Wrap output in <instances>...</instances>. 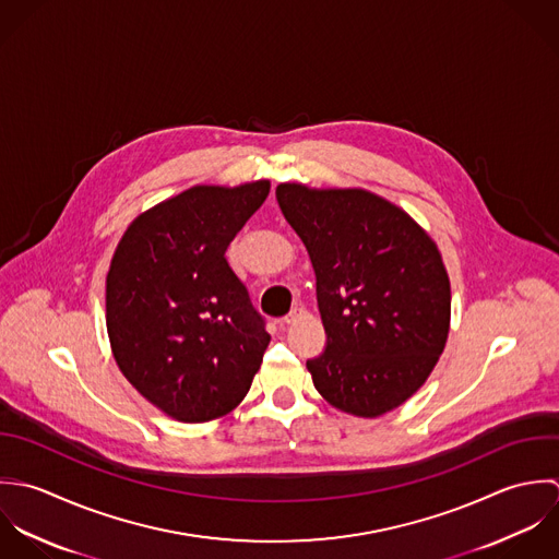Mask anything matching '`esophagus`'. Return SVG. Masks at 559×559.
Here are the masks:
<instances>
[{"label":"esophagus","mask_w":559,"mask_h":559,"mask_svg":"<svg viewBox=\"0 0 559 559\" xmlns=\"http://www.w3.org/2000/svg\"><path fill=\"white\" fill-rule=\"evenodd\" d=\"M302 313H305V311H302V307H298V305H296V307L289 311V316H285V320H283V322H285V324H296V322L302 318Z\"/></svg>","instance_id":"1"}]
</instances>
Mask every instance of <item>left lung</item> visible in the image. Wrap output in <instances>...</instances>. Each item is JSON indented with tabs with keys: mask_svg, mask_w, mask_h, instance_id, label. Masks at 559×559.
<instances>
[{
	"mask_svg": "<svg viewBox=\"0 0 559 559\" xmlns=\"http://www.w3.org/2000/svg\"><path fill=\"white\" fill-rule=\"evenodd\" d=\"M276 201L316 272L326 349L307 369L318 393L362 419L395 411L445 349L451 287L437 241L362 188L278 183Z\"/></svg>",
	"mask_w": 559,
	"mask_h": 559,
	"instance_id": "left-lung-1",
	"label": "left lung"
}]
</instances>
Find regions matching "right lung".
<instances>
[{"mask_svg": "<svg viewBox=\"0 0 559 559\" xmlns=\"http://www.w3.org/2000/svg\"><path fill=\"white\" fill-rule=\"evenodd\" d=\"M267 194V179L194 186L133 218L114 250V360L144 400L181 424L235 411L263 362L270 335L224 252Z\"/></svg>", "mask_w": 559, "mask_h": 559, "instance_id": "add662e5", "label": "right lung"}]
</instances>
